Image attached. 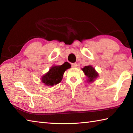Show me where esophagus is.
I'll use <instances>...</instances> for the list:
<instances>
[{"instance_id": "esophagus-1", "label": "esophagus", "mask_w": 133, "mask_h": 133, "mask_svg": "<svg viewBox=\"0 0 133 133\" xmlns=\"http://www.w3.org/2000/svg\"><path fill=\"white\" fill-rule=\"evenodd\" d=\"M71 66H72V67H76L77 66V64L76 63H72Z\"/></svg>"}]
</instances>
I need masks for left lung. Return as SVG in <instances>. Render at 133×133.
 I'll use <instances>...</instances> for the list:
<instances>
[{"mask_svg": "<svg viewBox=\"0 0 133 133\" xmlns=\"http://www.w3.org/2000/svg\"><path fill=\"white\" fill-rule=\"evenodd\" d=\"M85 75L87 77V82L89 83L93 82L94 80L98 76V74L91 66H85L82 69Z\"/></svg>", "mask_w": 133, "mask_h": 133, "instance_id": "obj_1", "label": "left lung"}]
</instances>
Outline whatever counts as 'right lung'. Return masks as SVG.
<instances>
[{
	"label": "right lung",
	"instance_id": "obj_1",
	"mask_svg": "<svg viewBox=\"0 0 133 133\" xmlns=\"http://www.w3.org/2000/svg\"><path fill=\"white\" fill-rule=\"evenodd\" d=\"M71 65L68 62H65L61 66H53L48 73L42 77V82L45 85L53 86L61 82L64 71L70 68Z\"/></svg>",
	"mask_w": 133,
	"mask_h": 133
}]
</instances>
